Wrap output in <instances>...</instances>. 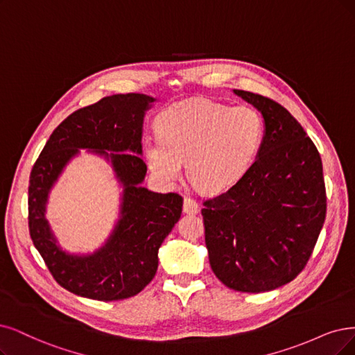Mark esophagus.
Masks as SVG:
<instances>
[{"label": "esophagus", "instance_id": "esophagus-1", "mask_svg": "<svg viewBox=\"0 0 355 355\" xmlns=\"http://www.w3.org/2000/svg\"><path fill=\"white\" fill-rule=\"evenodd\" d=\"M182 211H184V214H187V215H196L200 211V207H199V203L196 202L194 199L184 198V203H182Z\"/></svg>", "mask_w": 355, "mask_h": 355}]
</instances>
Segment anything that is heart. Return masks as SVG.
Instances as JSON below:
<instances>
[{"label":"heart","mask_w":355,"mask_h":355,"mask_svg":"<svg viewBox=\"0 0 355 355\" xmlns=\"http://www.w3.org/2000/svg\"><path fill=\"white\" fill-rule=\"evenodd\" d=\"M157 136L144 140L152 173L164 182L187 175L203 193H220L247 174L263 141L265 125L250 107L230 108L207 99H189L157 116Z\"/></svg>","instance_id":"b5f03b06"}]
</instances>
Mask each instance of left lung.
<instances>
[{
	"mask_svg": "<svg viewBox=\"0 0 355 355\" xmlns=\"http://www.w3.org/2000/svg\"><path fill=\"white\" fill-rule=\"evenodd\" d=\"M265 120L257 159L237 184L203 202L209 263L231 290L266 293L303 272L326 218L319 150L281 103L234 90Z\"/></svg>",
	"mask_w": 355,
	"mask_h": 355,
	"instance_id": "left-lung-1",
	"label": "left lung"
}]
</instances>
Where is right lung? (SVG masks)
Listing matches in <instances>:
<instances>
[{
    "label": "right lung",
    "instance_id": "add662e5",
    "mask_svg": "<svg viewBox=\"0 0 355 355\" xmlns=\"http://www.w3.org/2000/svg\"><path fill=\"white\" fill-rule=\"evenodd\" d=\"M153 101L141 94L112 95L74 111L52 131L31 171V239L54 279L73 294L99 301L139 294L153 279L157 250L181 216L178 193H153L140 186L148 171L139 156L143 116ZM78 148L110 157L125 184L122 219L112 239L99 252L85 258L64 254L44 219L47 193Z\"/></svg>",
    "mask_w": 355,
    "mask_h": 355
}]
</instances>
